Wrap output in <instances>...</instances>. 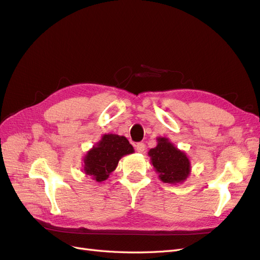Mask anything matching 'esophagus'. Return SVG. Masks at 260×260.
Listing matches in <instances>:
<instances>
[{
  "instance_id": "esophagus-1",
  "label": "esophagus",
  "mask_w": 260,
  "mask_h": 260,
  "mask_svg": "<svg viewBox=\"0 0 260 260\" xmlns=\"http://www.w3.org/2000/svg\"><path fill=\"white\" fill-rule=\"evenodd\" d=\"M136 149L139 153H143L145 151V144L142 142H139L136 144Z\"/></svg>"
}]
</instances>
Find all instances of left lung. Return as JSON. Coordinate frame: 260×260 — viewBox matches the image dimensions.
Segmentation results:
<instances>
[{
    "mask_svg": "<svg viewBox=\"0 0 260 260\" xmlns=\"http://www.w3.org/2000/svg\"><path fill=\"white\" fill-rule=\"evenodd\" d=\"M158 144L151 148L148 155L159 178L165 183H180L190 174V160L167 139L159 138Z\"/></svg>",
    "mask_w": 260,
    "mask_h": 260,
    "instance_id": "8db88e82",
    "label": "left lung"
}]
</instances>
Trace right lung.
I'll return each instance as SVG.
<instances>
[{"instance_id":"right-lung-1","label":"right lung","mask_w":260,"mask_h":260,"mask_svg":"<svg viewBox=\"0 0 260 260\" xmlns=\"http://www.w3.org/2000/svg\"><path fill=\"white\" fill-rule=\"evenodd\" d=\"M133 153V147L124 137L105 135L102 141L86 154L84 172L96 180L104 181L113 172L122 156Z\"/></svg>"}]
</instances>
